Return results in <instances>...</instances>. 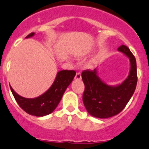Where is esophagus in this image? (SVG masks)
I'll return each mask as SVG.
<instances>
[{
  "instance_id": "esophagus-1",
  "label": "esophagus",
  "mask_w": 149,
  "mask_h": 149,
  "mask_svg": "<svg viewBox=\"0 0 149 149\" xmlns=\"http://www.w3.org/2000/svg\"><path fill=\"white\" fill-rule=\"evenodd\" d=\"M82 76H81V73L80 72H78L76 73V76H75V79L76 80H81Z\"/></svg>"
}]
</instances>
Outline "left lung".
Segmentation results:
<instances>
[{"label": "left lung", "mask_w": 149, "mask_h": 149, "mask_svg": "<svg viewBox=\"0 0 149 149\" xmlns=\"http://www.w3.org/2000/svg\"><path fill=\"white\" fill-rule=\"evenodd\" d=\"M130 58L131 64L129 76L121 85L111 87L97 76L96 69L84 70L82 79L85 84L83 101L90 115L100 118H107L118 114L127 105L134 94L137 83L136 63L134 54L126 45L118 48Z\"/></svg>", "instance_id": "obj_1"}]
</instances>
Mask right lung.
Wrapping results in <instances>:
<instances>
[{
  "mask_svg": "<svg viewBox=\"0 0 149 149\" xmlns=\"http://www.w3.org/2000/svg\"><path fill=\"white\" fill-rule=\"evenodd\" d=\"M31 33L26 38L33 36ZM76 72L73 70H62L57 73L54 82L49 90L38 97L27 99L17 94L10 86L12 93L20 107L27 113L35 116H44L51 113L60 102L65 90L72 82Z\"/></svg>",
  "mask_w": 149,
  "mask_h": 149,
  "instance_id": "right-lung-1",
  "label": "right lung"
}]
</instances>
